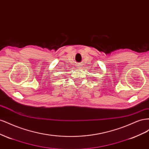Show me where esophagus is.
<instances>
[{"label": "esophagus", "instance_id": "34e87169", "mask_svg": "<svg viewBox=\"0 0 149 149\" xmlns=\"http://www.w3.org/2000/svg\"><path fill=\"white\" fill-rule=\"evenodd\" d=\"M77 66H78L77 67H79V68H81V67H82V66H81V64H78V65Z\"/></svg>", "mask_w": 149, "mask_h": 149}]
</instances>
